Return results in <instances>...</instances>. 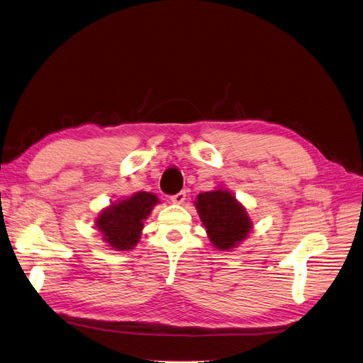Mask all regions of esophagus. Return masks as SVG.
<instances>
[{"mask_svg":"<svg viewBox=\"0 0 363 363\" xmlns=\"http://www.w3.org/2000/svg\"><path fill=\"white\" fill-rule=\"evenodd\" d=\"M184 200H186V192H184V191H182V192H179V194H175V195H172V197H171V201H172L174 204H183Z\"/></svg>","mask_w":363,"mask_h":363,"instance_id":"esophagus-1","label":"esophagus"}]
</instances>
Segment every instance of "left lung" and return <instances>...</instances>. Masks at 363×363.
I'll list each match as a JSON object with an SVG mask.
<instances>
[{"label": "left lung", "instance_id": "obj_1", "mask_svg": "<svg viewBox=\"0 0 363 363\" xmlns=\"http://www.w3.org/2000/svg\"><path fill=\"white\" fill-rule=\"evenodd\" d=\"M212 246L223 252L233 250L249 238L253 221L246 206L223 186L201 192L194 201Z\"/></svg>", "mask_w": 363, "mask_h": 363}]
</instances>
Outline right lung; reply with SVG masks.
I'll return each mask as SVG.
<instances>
[{"label":"right lung","mask_w":363,"mask_h":363,"mask_svg":"<svg viewBox=\"0 0 363 363\" xmlns=\"http://www.w3.org/2000/svg\"><path fill=\"white\" fill-rule=\"evenodd\" d=\"M159 203L157 195L146 191L122 197L97 213L94 228L102 233L106 246L116 252H130L140 241L143 221Z\"/></svg>","instance_id":"1"}]
</instances>
